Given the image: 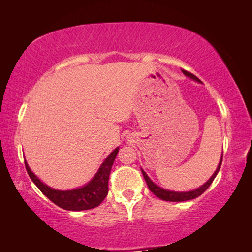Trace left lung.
<instances>
[{
	"label": "left lung",
	"instance_id": "1",
	"mask_svg": "<svg viewBox=\"0 0 252 252\" xmlns=\"http://www.w3.org/2000/svg\"><path fill=\"white\" fill-rule=\"evenodd\" d=\"M182 72H183V73H185L187 76H189V78L193 79V80H195V81H198V82H200V80H199L194 74L191 73V72H188V71H186V70H182ZM222 155H223V153H222ZM222 157H223V156H221L220 163H219V165H218V168H217V170L215 171V173L212 174V177H211L210 179H209V180H208L206 183H204V185H203L202 187H200V188H198V189H195V190H193V191H189V192H174V191L164 190V189H162V188H160V187H158L157 185H155V183H153V182L150 180V178H149V177L147 176V173L144 172L143 170H142V174H143V177H144V180H146L147 185H148V187H149V189H150L151 192L155 193L158 198H160L161 200H164V201H174V202L187 201V200H192V199L198 198L199 195H201V194L204 192V191H206V190L208 189L209 186H210L211 183H212V181L215 180L217 173L219 172L220 167H221V163H222Z\"/></svg>",
	"mask_w": 252,
	"mask_h": 252
}]
</instances>
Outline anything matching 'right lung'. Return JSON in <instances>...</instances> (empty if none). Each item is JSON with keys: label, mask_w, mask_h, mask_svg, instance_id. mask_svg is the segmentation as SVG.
Instances as JSON below:
<instances>
[{"label": "right lung", "mask_w": 252, "mask_h": 252, "mask_svg": "<svg viewBox=\"0 0 252 252\" xmlns=\"http://www.w3.org/2000/svg\"><path fill=\"white\" fill-rule=\"evenodd\" d=\"M118 151L119 148L110 153V156L102 163L94 178L87 186L70 191L51 189L50 187L45 186L43 182H41L39 179L34 176V173L30 170L27 161H24V163L25 169H27L31 180L35 183V186L41 190V192L46 198H49L53 203L57 204L60 208L64 209V210H89V209H93L99 206L106 195H108L109 176L111 169H112L114 159H116L118 155Z\"/></svg>", "instance_id": "right-lung-1"}]
</instances>
